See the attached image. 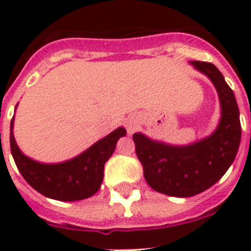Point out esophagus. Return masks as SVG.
Returning <instances> with one entry per match:
<instances>
[{"label": "esophagus", "instance_id": "34e87169", "mask_svg": "<svg viewBox=\"0 0 251 251\" xmlns=\"http://www.w3.org/2000/svg\"><path fill=\"white\" fill-rule=\"evenodd\" d=\"M134 129H135V127H134L133 125H127V131H129V133H133Z\"/></svg>", "mask_w": 251, "mask_h": 251}]
</instances>
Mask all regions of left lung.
Wrapping results in <instances>:
<instances>
[{
    "label": "left lung",
    "mask_w": 251,
    "mask_h": 251,
    "mask_svg": "<svg viewBox=\"0 0 251 251\" xmlns=\"http://www.w3.org/2000/svg\"><path fill=\"white\" fill-rule=\"evenodd\" d=\"M195 69L206 74L218 90L222 120L211 137L185 147L153 142L135 133V152L150 186L161 194L187 198L218 182L237 155L241 141L240 110L233 91L222 73L210 62L193 61Z\"/></svg>",
    "instance_id": "8db88e82"
}]
</instances>
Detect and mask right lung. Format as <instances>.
<instances>
[{
    "label": "right lung",
    "instance_id": "1",
    "mask_svg": "<svg viewBox=\"0 0 251 251\" xmlns=\"http://www.w3.org/2000/svg\"><path fill=\"white\" fill-rule=\"evenodd\" d=\"M125 134L124 127H118L72 160L60 164H41L25 156L18 149L11 120L10 149L18 171L35 190L48 198L73 202L90 198L100 189L104 165L114 152L118 139Z\"/></svg>",
    "mask_w": 251,
    "mask_h": 251
}]
</instances>
